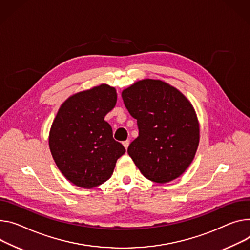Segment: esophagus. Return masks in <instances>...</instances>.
<instances>
[{"mask_svg": "<svg viewBox=\"0 0 250 250\" xmlns=\"http://www.w3.org/2000/svg\"><path fill=\"white\" fill-rule=\"evenodd\" d=\"M123 145H124V146H125V148H127L128 146H129V141H125V142L123 143Z\"/></svg>", "mask_w": 250, "mask_h": 250, "instance_id": "esophagus-1", "label": "esophagus"}]
</instances>
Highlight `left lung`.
<instances>
[{"label":"left lung","mask_w":250,"mask_h":250,"mask_svg":"<svg viewBox=\"0 0 250 250\" xmlns=\"http://www.w3.org/2000/svg\"><path fill=\"white\" fill-rule=\"evenodd\" d=\"M130 116L138 121L139 137L127 148L145 177L166 184L183 174L199 144V124L190 102L160 80H143L123 90Z\"/></svg>","instance_id":"1"}]
</instances>
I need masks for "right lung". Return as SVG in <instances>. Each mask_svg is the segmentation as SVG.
<instances>
[{
    "label": "right lung",
    "instance_id": "right-lung-1",
    "mask_svg": "<svg viewBox=\"0 0 250 250\" xmlns=\"http://www.w3.org/2000/svg\"><path fill=\"white\" fill-rule=\"evenodd\" d=\"M116 104V88L103 83L70 97L53 122L49 137L53 158L63 176L79 188L104 184L125 152L104 121Z\"/></svg>",
    "mask_w": 250,
    "mask_h": 250
}]
</instances>
